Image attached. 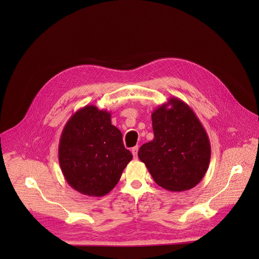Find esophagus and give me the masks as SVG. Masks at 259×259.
I'll list each match as a JSON object with an SVG mask.
<instances>
[{
    "label": "esophagus",
    "mask_w": 259,
    "mask_h": 259,
    "mask_svg": "<svg viewBox=\"0 0 259 259\" xmlns=\"http://www.w3.org/2000/svg\"><path fill=\"white\" fill-rule=\"evenodd\" d=\"M131 152H132V154H133V157H134V158H138L139 146H135V147H133V148H132V150H131Z\"/></svg>",
    "instance_id": "34e87169"
}]
</instances>
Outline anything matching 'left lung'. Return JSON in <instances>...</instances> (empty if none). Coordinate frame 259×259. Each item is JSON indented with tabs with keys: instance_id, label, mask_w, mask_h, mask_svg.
Returning <instances> with one entry per match:
<instances>
[{
	"instance_id": "left-lung-1",
	"label": "left lung",
	"mask_w": 259,
	"mask_h": 259,
	"mask_svg": "<svg viewBox=\"0 0 259 259\" xmlns=\"http://www.w3.org/2000/svg\"><path fill=\"white\" fill-rule=\"evenodd\" d=\"M151 117L154 140L140 148V159L164 189L182 192L194 188L211 158L210 141L200 120L178 98L156 107Z\"/></svg>"
}]
</instances>
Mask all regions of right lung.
Instances as JSON below:
<instances>
[{
	"mask_svg": "<svg viewBox=\"0 0 259 259\" xmlns=\"http://www.w3.org/2000/svg\"><path fill=\"white\" fill-rule=\"evenodd\" d=\"M132 159L111 113L94 105L78 109L68 119L59 144V161L66 182L77 192L101 197L118 183Z\"/></svg>",
	"mask_w": 259,
	"mask_h": 259,
	"instance_id": "right-lung-1",
	"label": "right lung"
}]
</instances>
